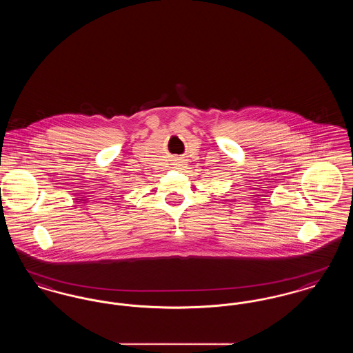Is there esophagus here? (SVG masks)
Returning a JSON list of instances; mask_svg holds the SVG:
<instances>
[{
	"label": "esophagus",
	"mask_w": 353,
	"mask_h": 353,
	"mask_svg": "<svg viewBox=\"0 0 353 353\" xmlns=\"http://www.w3.org/2000/svg\"><path fill=\"white\" fill-rule=\"evenodd\" d=\"M174 165H177V167H180V165H183V160H180V159H177V160H176V163H174Z\"/></svg>",
	"instance_id": "esophagus-1"
}]
</instances>
